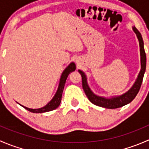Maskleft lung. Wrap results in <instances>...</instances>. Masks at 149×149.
<instances>
[{
	"label": "left lung",
	"mask_w": 149,
	"mask_h": 149,
	"mask_svg": "<svg viewBox=\"0 0 149 149\" xmlns=\"http://www.w3.org/2000/svg\"><path fill=\"white\" fill-rule=\"evenodd\" d=\"M133 31H135V33L136 34V36H137L139 41L141 68L136 82H135V84H133V86H132L127 92L122 94L120 96L112 97V98H104V97H99V96L94 94V93L91 91V90L90 89L89 86H88V84H87L86 76L85 73H84L82 70H79V72L81 73V75L82 86H83L84 92H85L86 95L88 97V100H89L91 103L97 105V106L107 108V109H116V108L121 107L124 106V105H126L127 104L131 102L134 100L135 97H136L138 93H139L140 88H141V84H142L143 79L144 73H145L146 71V55L145 50H144L143 41V38L141 33L139 32V30H138L136 27H133Z\"/></svg>",
	"instance_id": "1"
}]
</instances>
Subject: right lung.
I'll return each instance as SVG.
<instances>
[{
    "label": "right lung",
    "mask_w": 149,
    "mask_h": 149,
    "mask_svg": "<svg viewBox=\"0 0 149 149\" xmlns=\"http://www.w3.org/2000/svg\"><path fill=\"white\" fill-rule=\"evenodd\" d=\"M75 70H76V65H75L74 63H70L69 65L63 70L62 75H61L59 86H58V90H57L55 96L52 99V100L45 107L42 108H39V109H30V108L26 107L23 106V105H20L23 107H24L26 109H27L28 111L33 112V113H42V112H49V111L54 110L56 108H58L61 102V98H62L63 91L64 86H65L66 79H67L68 75L71 72L74 71Z\"/></svg>",
    "instance_id": "obj_1"
}]
</instances>
